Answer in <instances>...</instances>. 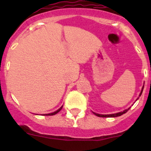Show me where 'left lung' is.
<instances>
[{
    "instance_id": "obj_1",
    "label": "left lung",
    "mask_w": 151,
    "mask_h": 151,
    "mask_svg": "<svg viewBox=\"0 0 151 151\" xmlns=\"http://www.w3.org/2000/svg\"><path fill=\"white\" fill-rule=\"evenodd\" d=\"M143 88H144V86L142 87V89L140 94H139V96H140L142 95V91H143ZM129 109H130V108H129V109H125V110L123 111V112H118V113H115V114H111V115H100V114L95 113V112H93V114H94V115H96V116H98V117H101V118H114V117L121 116V115H122L123 114L126 113V112H127V111L129 110Z\"/></svg>"
}]
</instances>
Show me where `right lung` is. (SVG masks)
<instances>
[{"label":"right lung","instance_id":"add662e5","mask_svg":"<svg viewBox=\"0 0 151 151\" xmlns=\"http://www.w3.org/2000/svg\"><path fill=\"white\" fill-rule=\"evenodd\" d=\"M62 107H63V106H62L60 108V109H58L57 111H55V112H52V113H50V114H46V115H55V114H57L58 112H60V109H62Z\"/></svg>","mask_w":151,"mask_h":151}]
</instances>
